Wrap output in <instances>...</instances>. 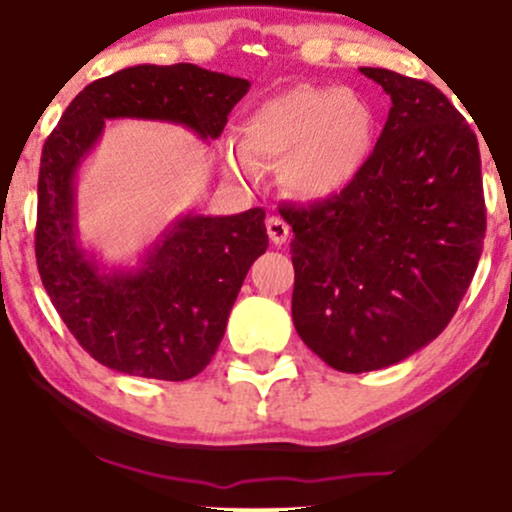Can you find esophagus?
<instances>
[{"mask_svg":"<svg viewBox=\"0 0 512 512\" xmlns=\"http://www.w3.org/2000/svg\"><path fill=\"white\" fill-rule=\"evenodd\" d=\"M267 234H269V238H271V243L274 245H283L288 241V236H290V226L283 222L281 217H276V215H271L269 219H267Z\"/></svg>","mask_w":512,"mask_h":512,"instance_id":"1","label":"esophagus"}]
</instances>
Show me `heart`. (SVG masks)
<instances>
[{"mask_svg":"<svg viewBox=\"0 0 512 512\" xmlns=\"http://www.w3.org/2000/svg\"><path fill=\"white\" fill-rule=\"evenodd\" d=\"M375 146V113L340 87H293L271 96L241 125V144H226L229 170L257 179L262 163H278L293 196L331 198L364 172Z\"/></svg>","mask_w":512,"mask_h":512,"instance_id":"1","label":"heart"}]
</instances>
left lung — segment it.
<instances>
[{
	"instance_id": "left-lung-1",
	"label": "left lung",
	"mask_w": 512,
	"mask_h": 512,
	"mask_svg": "<svg viewBox=\"0 0 512 512\" xmlns=\"http://www.w3.org/2000/svg\"><path fill=\"white\" fill-rule=\"evenodd\" d=\"M392 108L364 172L338 196L281 205L293 226V323L342 373L399 364L456 314L482 255L480 146L435 84L359 68Z\"/></svg>"
}]
</instances>
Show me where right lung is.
Masks as SVG:
<instances>
[{
    "label": "right lung",
    "instance_id": "add662e5",
    "mask_svg": "<svg viewBox=\"0 0 512 512\" xmlns=\"http://www.w3.org/2000/svg\"><path fill=\"white\" fill-rule=\"evenodd\" d=\"M243 77L198 68L134 66L70 101L44 141L35 255L58 316L99 364L155 380H189L215 357L250 264L267 250L264 210L174 219L134 269H101L77 238L75 174L106 120H160L200 139L222 134L248 94Z\"/></svg>",
    "mask_w": 512,
    "mask_h": 512
}]
</instances>
